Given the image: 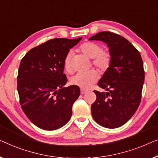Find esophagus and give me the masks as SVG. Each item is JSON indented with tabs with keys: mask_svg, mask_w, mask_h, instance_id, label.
I'll list each match as a JSON object with an SVG mask.
<instances>
[{
	"mask_svg": "<svg viewBox=\"0 0 158 158\" xmlns=\"http://www.w3.org/2000/svg\"><path fill=\"white\" fill-rule=\"evenodd\" d=\"M86 92H87V91H86V90L83 89H81V94H85V93H86Z\"/></svg>",
	"mask_w": 158,
	"mask_h": 158,
	"instance_id": "1",
	"label": "esophagus"
}]
</instances>
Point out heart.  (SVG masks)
Listing matches in <instances>:
<instances>
[{"label":"heart","mask_w":158,"mask_h":158,"mask_svg":"<svg viewBox=\"0 0 158 158\" xmlns=\"http://www.w3.org/2000/svg\"><path fill=\"white\" fill-rule=\"evenodd\" d=\"M79 49L84 55L92 59V64L99 69L104 70L108 68L111 62V55L108 51L102 50L101 46L94 42H85L80 46ZM72 54L69 52L64 60V68L68 73H72ZM98 79V74L92 70L88 72H81L75 75L71 79L73 85L79 86L83 89H87Z\"/></svg>","instance_id":"b5f03b06"}]
</instances>
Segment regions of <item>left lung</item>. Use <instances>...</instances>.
Wrapping results in <instances>:
<instances>
[{"instance_id":"1","label":"left lung","mask_w":158,"mask_h":158,"mask_svg":"<svg viewBox=\"0 0 158 158\" xmlns=\"http://www.w3.org/2000/svg\"><path fill=\"white\" fill-rule=\"evenodd\" d=\"M89 40L104 42L111 55L110 66L98 82L107 92L94 91L97 99L92 104V117L104 127H119L133 116L140 103L145 80L143 59L135 46L118 34L102 31Z\"/></svg>"}]
</instances>
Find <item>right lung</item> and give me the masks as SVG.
Wrapping results in <instances>:
<instances>
[{"label": "right lung", "instance_id": "1", "mask_svg": "<svg viewBox=\"0 0 158 158\" xmlns=\"http://www.w3.org/2000/svg\"><path fill=\"white\" fill-rule=\"evenodd\" d=\"M57 38L31 49L20 63L17 90L23 112L38 127L55 130L70 120L79 86L64 87V60L81 41Z\"/></svg>", "mask_w": 158, "mask_h": 158}]
</instances>
